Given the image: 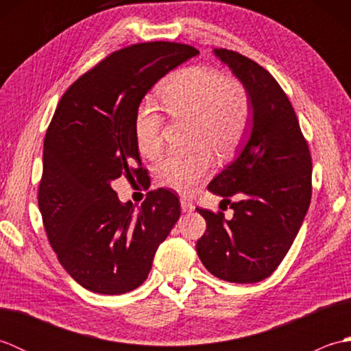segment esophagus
<instances>
[{"mask_svg": "<svg viewBox=\"0 0 351 351\" xmlns=\"http://www.w3.org/2000/svg\"><path fill=\"white\" fill-rule=\"evenodd\" d=\"M181 208L184 213H191L193 210H195V204L191 202V200H189L187 197H182L181 199Z\"/></svg>", "mask_w": 351, "mask_h": 351, "instance_id": "esophagus-1", "label": "esophagus"}]
</instances>
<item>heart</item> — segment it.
I'll return each instance as SVG.
<instances>
[{
  "mask_svg": "<svg viewBox=\"0 0 351 351\" xmlns=\"http://www.w3.org/2000/svg\"><path fill=\"white\" fill-rule=\"evenodd\" d=\"M161 104L173 119H193L191 143L184 154H170L156 167V181L178 193H189L210 175L213 156L232 155L245 138L252 122V101L245 87L225 73L189 66L171 75L161 88ZM162 116L152 102H145L134 116V138L147 158L162 149Z\"/></svg>",
  "mask_w": 351,
  "mask_h": 351,
  "instance_id": "1",
  "label": "heart"
}]
</instances>
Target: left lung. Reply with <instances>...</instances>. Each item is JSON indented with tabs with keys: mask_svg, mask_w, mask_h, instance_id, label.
Here are the masks:
<instances>
[{
	"mask_svg": "<svg viewBox=\"0 0 351 351\" xmlns=\"http://www.w3.org/2000/svg\"><path fill=\"white\" fill-rule=\"evenodd\" d=\"M214 54L247 90L252 130L237 158L208 185L234 217L196 208L206 221L196 250L215 278L253 283L278 268L299 234L312 196V160L295 111L270 72L235 51Z\"/></svg>",
	"mask_w": 351,
	"mask_h": 351,
	"instance_id": "obj_1",
	"label": "left lung"
}]
</instances>
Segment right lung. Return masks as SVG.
<instances>
[{"label": "right lung", "mask_w": 351, "mask_h": 351, "mask_svg": "<svg viewBox=\"0 0 351 351\" xmlns=\"http://www.w3.org/2000/svg\"><path fill=\"white\" fill-rule=\"evenodd\" d=\"M199 54L190 45L146 42L104 58L58 102L43 143L39 210L51 247L81 287L98 294L138 288L158 245L181 215L164 189L138 210L122 204L113 181L143 173L134 116L152 86Z\"/></svg>", "instance_id": "obj_1"}]
</instances>
